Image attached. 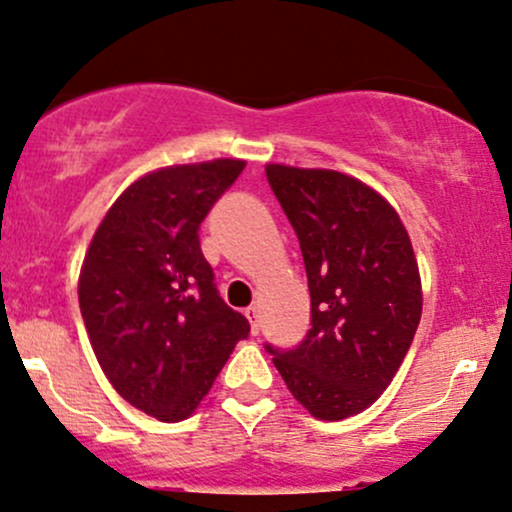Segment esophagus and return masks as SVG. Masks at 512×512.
Returning a JSON list of instances; mask_svg holds the SVG:
<instances>
[{
	"label": "esophagus",
	"mask_w": 512,
	"mask_h": 512,
	"mask_svg": "<svg viewBox=\"0 0 512 512\" xmlns=\"http://www.w3.org/2000/svg\"><path fill=\"white\" fill-rule=\"evenodd\" d=\"M245 317L250 320V330L252 334H260V310L255 308V305H250V308H245Z\"/></svg>",
	"instance_id": "34e87169"
}]
</instances>
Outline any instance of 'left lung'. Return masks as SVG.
<instances>
[{"label":"left lung","mask_w":512,"mask_h":512,"mask_svg":"<svg viewBox=\"0 0 512 512\" xmlns=\"http://www.w3.org/2000/svg\"><path fill=\"white\" fill-rule=\"evenodd\" d=\"M267 180L301 243L310 330L293 349H264L315 419H346L383 395L419 327L411 240L397 211L349 175L272 163Z\"/></svg>","instance_id":"left-lung-1"}]
</instances>
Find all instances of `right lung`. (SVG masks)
<instances>
[{
	"instance_id": "obj_1",
	"label": "right lung",
	"mask_w": 512,
	"mask_h": 512,
	"mask_svg": "<svg viewBox=\"0 0 512 512\" xmlns=\"http://www.w3.org/2000/svg\"><path fill=\"white\" fill-rule=\"evenodd\" d=\"M243 168L219 158L144 175L117 197L86 252L79 308L98 363L158 421L187 419L250 334L199 245V226Z\"/></svg>"
}]
</instances>
